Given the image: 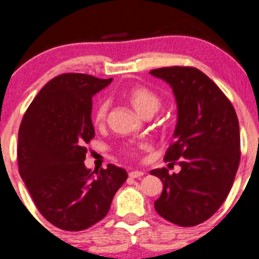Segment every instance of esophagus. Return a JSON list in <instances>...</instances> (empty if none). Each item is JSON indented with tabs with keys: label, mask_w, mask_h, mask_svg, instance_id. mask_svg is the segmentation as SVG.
<instances>
[{
	"label": "esophagus",
	"mask_w": 259,
	"mask_h": 259,
	"mask_svg": "<svg viewBox=\"0 0 259 259\" xmlns=\"http://www.w3.org/2000/svg\"><path fill=\"white\" fill-rule=\"evenodd\" d=\"M144 176V173H143V171H140V170H133V171H130L129 173V177L130 178H142V177Z\"/></svg>",
	"instance_id": "obj_1"
}]
</instances>
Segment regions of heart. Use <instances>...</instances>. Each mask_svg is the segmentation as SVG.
I'll return each instance as SVG.
<instances>
[{"instance_id": "obj_1", "label": "heart", "mask_w": 259, "mask_h": 259, "mask_svg": "<svg viewBox=\"0 0 259 259\" xmlns=\"http://www.w3.org/2000/svg\"><path fill=\"white\" fill-rule=\"evenodd\" d=\"M125 98L127 99L133 108L138 111L139 114L144 115V116H149L153 115L159 108L161 106V98L159 94L155 91L151 90L150 88L144 85H137L130 88L129 90L125 93ZM109 104L108 99H101L98 104L95 105L93 111V121L96 126H101L105 122L106 116H108ZM124 153L130 156L135 155V148L133 146H126L124 148Z\"/></svg>"}]
</instances>
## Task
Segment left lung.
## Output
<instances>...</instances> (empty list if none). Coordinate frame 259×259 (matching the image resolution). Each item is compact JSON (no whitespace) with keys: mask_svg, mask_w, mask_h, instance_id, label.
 Listing matches in <instances>:
<instances>
[{"mask_svg":"<svg viewBox=\"0 0 259 259\" xmlns=\"http://www.w3.org/2000/svg\"><path fill=\"white\" fill-rule=\"evenodd\" d=\"M150 74L173 88L178 124L164 161L182 168L171 176L166 168L150 171L164 185L154 207L170 223L198 226L221 208L233 185L241 160L238 117L223 91L195 67H160Z\"/></svg>","mask_w":259,"mask_h":259,"instance_id":"1","label":"left lung"}]
</instances>
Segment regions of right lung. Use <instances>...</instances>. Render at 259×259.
Returning <instances> with one entry per match:
<instances>
[{"mask_svg":"<svg viewBox=\"0 0 259 259\" xmlns=\"http://www.w3.org/2000/svg\"><path fill=\"white\" fill-rule=\"evenodd\" d=\"M113 79L57 75L36 95L18 130L17 163L33 203L62 231L79 232L105 218L126 170L109 164L96 176L85 168L86 144L95 137L93 95Z\"/></svg>","mask_w":259,"mask_h":259,"instance_id":"right-lung-1","label":"right lung"}]
</instances>
